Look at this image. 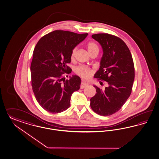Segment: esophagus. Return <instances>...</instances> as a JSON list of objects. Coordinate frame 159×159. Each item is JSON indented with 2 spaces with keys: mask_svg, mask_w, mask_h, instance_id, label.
Here are the masks:
<instances>
[{
  "mask_svg": "<svg viewBox=\"0 0 159 159\" xmlns=\"http://www.w3.org/2000/svg\"><path fill=\"white\" fill-rule=\"evenodd\" d=\"M89 83H88L85 82L84 81H82L81 83V84H80V89H84V88H86V86H89Z\"/></svg>",
  "mask_w": 159,
  "mask_h": 159,
  "instance_id": "1",
  "label": "esophagus"
}]
</instances>
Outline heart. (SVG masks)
<instances>
[{
    "instance_id": "obj_1",
    "label": "heart",
    "mask_w": 159,
    "mask_h": 159,
    "mask_svg": "<svg viewBox=\"0 0 159 159\" xmlns=\"http://www.w3.org/2000/svg\"><path fill=\"white\" fill-rule=\"evenodd\" d=\"M76 50V48H74L71 53V57L73 58L75 56V52ZM88 50L89 53L93 52L95 50H99V48L98 45L93 42H89L88 44ZM75 72L80 76L82 77L83 78L88 79L92 75V71L88 68L87 67L84 66H80L77 67L75 69Z\"/></svg>"
}]
</instances>
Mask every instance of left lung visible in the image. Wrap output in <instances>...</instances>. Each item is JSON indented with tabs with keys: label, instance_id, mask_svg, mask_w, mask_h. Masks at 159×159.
<instances>
[{
	"label": "left lung",
	"instance_id": "8db88e82",
	"mask_svg": "<svg viewBox=\"0 0 159 159\" xmlns=\"http://www.w3.org/2000/svg\"><path fill=\"white\" fill-rule=\"evenodd\" d=\"M92 37L101 45L103 53L94 77L107 82L108 86L103 90L94 85L97 93L90 99V107L99 115H111L120 109L131 94L133 60L128 47L119 38L107 33Z\"/></svg>",
	"mask_w": 159,
	"mask_h": 159
}]
</instances>
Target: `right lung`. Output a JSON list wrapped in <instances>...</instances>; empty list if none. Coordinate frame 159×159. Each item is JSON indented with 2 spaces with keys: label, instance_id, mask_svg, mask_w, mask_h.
I'll list each match as a JSON object with an SVG mask.
<instances>
[{
  "label": "right lung",
  "instance_id": "add662e5",
  "mask_svg": "<svg viewBox=\"0 0 159 159\" xmlns=\"http://www.w3.org/2000/svg\"><path fill=\"white\" fill-rule=\"evenodd\" d=\"M88 35L55 30L36 44L30 66L32 86L39 104L47 111H65L70 106L72 93L80 88V77L73 75L65 80L62 75L71 73L67 64L71 62V52Z\"/></svg>",
  "mask_w": 159,
  "mask_h": 159
}]
</instances>
